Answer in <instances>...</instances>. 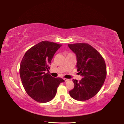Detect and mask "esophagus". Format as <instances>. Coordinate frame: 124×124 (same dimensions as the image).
Here are the masks:
<instances>
[{
  "instance_id": "obj_1",
  "label": "esophagus",
  "mask_w": 124,
  "mask_h": 124,
  "mask_svg": "<svg viewBox=\"0 0 124 124\" xmlns=\"http://www.w3.org/2000/svg\"><path fill=\"white\" fill-rule=\"evenodd\" d=\"M63 79L64 80V81H67L70 80V79H67V78H63Z\"/></svg>"
}]
</instances>
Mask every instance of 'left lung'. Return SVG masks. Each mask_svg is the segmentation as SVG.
I'll use <instances>...</instances> for the list:
<instances>
[{"instance_id": "1", "label": "left lung", "mask_w": 124, "mask_h": 124, "mask_svg": "<svg viewBox=\"0 0 124 124\" xmlns=\"http://www.w3.org/2000/svg\"><path fill=\"white\" fill-rule=\"evenodd\" d=\"M68 45L76 54L77 68L83 77L79 81L73 80L74 87L70 91V96L79 101L88 100L99 92L104 84L107 75L106 63L101 54L87 43Z\"/></svg>"}]
</instances>
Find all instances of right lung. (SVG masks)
<instances>
[{
    "label": "right lung",
    "instance_id": "obj_1",
    "mask_svg": "<svg viewBox=\"0 0 124 124\" xmlns=\"http://www.w3.org/2000/svg\"><path fill=\"white\" fill-rule=\"evenodd\" d=\"M61 44L43 41L30 48L25 53L20 63V75L22 85L29 96L39 103L51 101L60 83L64 80L54 78L45 71L54 54Z\"/></svg>",
    "mask_w": 124,
    "mask_h": 124
}]
</instances>
